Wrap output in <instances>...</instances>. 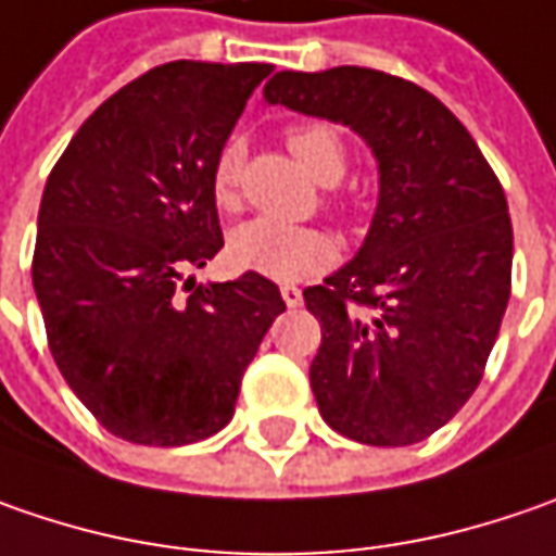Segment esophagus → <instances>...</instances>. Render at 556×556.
Here are the masks:
<instances>
[{"mask_svg":"<svg viewBox=\"0 0 556 556\" xmlns=\"http://www.w3.org/2000/svg\"><path fill=\"white\" fill-rule=\"evenodd\" d=\"M279 292H282V302H286V307H299V304H302V289H295V286H282Z\"/></svg>","mask_w":556,"mask_h":556,"instance_id":"34e87169","label":"esophagus"}]
</instances>
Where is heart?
<instances>
[{"instance_id":"heart-1","label":"heart","mask_w":556,"mask_h":556,"mask_svg":"<svg viewBox=\"0 0 556 556\" xmlns=\"http://www.w3.org/2000/svg\"><path fill=\"white\" fill-rule=\"evenodd\" d=\"M289 152L302 161V167L324 186L342 180L345 174V139L329 124H299L286 134ZM242 146L227 142L207 174L211 202L220 211H239L242 192ZM230 261L239 270H249L257 277L277 279V282H302L329 270L339 261V242L332 232L320 227H292L270 217H257L230 236Z\"/></svg>"}]
</instances>
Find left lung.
<instances>
[{
	"label": "left lung",
	"mask_w": 556,
	"mask_h": 556,
	"mask_svg": "<svg viewBox=\"0 0 556 556\" xmlns=\"http://www.w3.org/2000/svg\"><path fill=\"white\" fill-rule=\"evenodd\" d=\"M270 105L342 121L379 161V205L357 257L304 289L320 320L311 389L361 445L429 439L476 392L510 299L504 186L467 127L422 86L374 67L279 71Z\"/></svg>",
	"instance_id": "1"
}]
</instances>
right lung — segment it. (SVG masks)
I'll return each instance as SVG.
<instances>
[{"label":"right lung","instance_id":"1","mask_svg":"<svg viewBox=\"0 0 556 556\" xmlns=\"http://www.w3.org/2000/svg\"><path fill=\"white\" fill-rule=\"evenodd\" d=\"M270 71L157 64L86 117L46 180L34 289L49 351L124 442L177 447L220 432L286 311L257 274L186 279L224 249L207 174Z\"/></svg>","mask_w":556,"mask_h":556}]
</instances>
